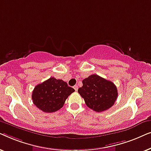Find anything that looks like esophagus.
<instances>
[{"mask_svg": "<svg viewBox=\"0 0 151 151\" xmlns=\"http://www.w3.org/2000/svg\"><path fill=\"white\" fill-rule=\"evenodd\" d=\"M73 88H74V89H75L76 91H78V85H75L73 86Z\"/></svg>", "mask_w": 151, "mask_h": 151, "instance_id": "obj_1", "label": "esophagus"}]
</instances>
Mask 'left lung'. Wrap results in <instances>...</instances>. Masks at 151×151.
<instances>
[{
  "instance_id": "8db88e82",
  "label": "left lung",
  "mask_w": 151,
  "mask_h": 151,
  "mask_svg": "<svg viewBox=\"0 0 151 151\" xmlns=\"http://www.w3.org/2000/svg\"><path fill=\"white\" fill-rule=\"evenodd\" d=\"M82 84L78 91L88 108L102 112L115 104L118 93L113 82L93 74L82 80Z\"/></svg>"
}]
</instances>
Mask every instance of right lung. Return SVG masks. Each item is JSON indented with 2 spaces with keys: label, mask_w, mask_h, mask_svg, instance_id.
Masks as SVG:
<instances>
[{
  "label": "right lung",
  "mask_w": 151,
  "mask_h": 151,
  "mask_svg": "<svg viewBox=\"0 0 151 151\" xmlns=\"http://www.w3.org/2000/svg\"><path fill=\"white\" fill-rule=\"evenodd\" d=\"M74 91L66 82L52 77L35 86L32 98L34 104L43 112L53 113L60 109Z\"/></svg>",
  "instance_id": "1"
}]
</instances>
